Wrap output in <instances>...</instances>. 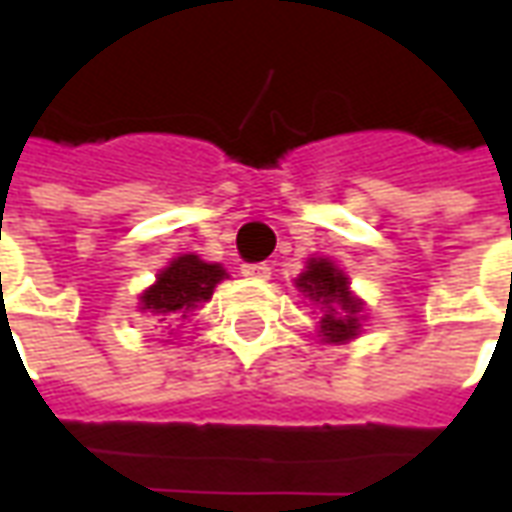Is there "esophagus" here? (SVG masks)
<instances>
[{
    "label": "esophagus",
    "mask_w": 512,
    "mask_h": 512,
    "mask_svg": "<svg viewBox=\"0 0 512 512\" xmlns=\"http://www.w3.org/2000/svg\"><path fill=\"white\" fill-rule=\"evenodd\" d=\"M241 274L249 279H260V282H266V279L271 277V268H268L266 263H244V266H241Z\"/></svg>",
    "instance_id": "34e87169"
}]
</instances>
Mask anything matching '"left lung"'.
Listing matches in <instances>:
<instances>
[{
	"label": "left lung",
	"instance_id": "left-lung-1",
	"mask_svg": "<svg viewBox=\"0 0 512 512\" xmlns=\"http://www.w3.org/2000/svg\"><path fill=\"white\" fill-rule=\"evenodd\" d=\"M296 290L321 312L318 337L329 345H345L362 334L367 321L365 301L351 290V279L329 257H310L296 277Z\"/></svg>",
	"mask_w": 512,
	"mask_h": 512
}]
</instances>
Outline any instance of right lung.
<instances>
[{
  "instance_id": "add662e5",
  "label": "right lung",
  "mask_w": 512,
  "mask_h": 512,
  "mask_svg": "<svg viewBox=\"0 0 512 512\" xmlns=\"http://www.w3.org/2000/svg\"><path fill=\"white\" fill-rule=\"evenodd\" d=\"M230 274L222 263H205L200 255H178L156 274V282L139 293V312L158 323L186 321L189 312L211 301L216 285Z\"/></svg>"
}]
</instances>
